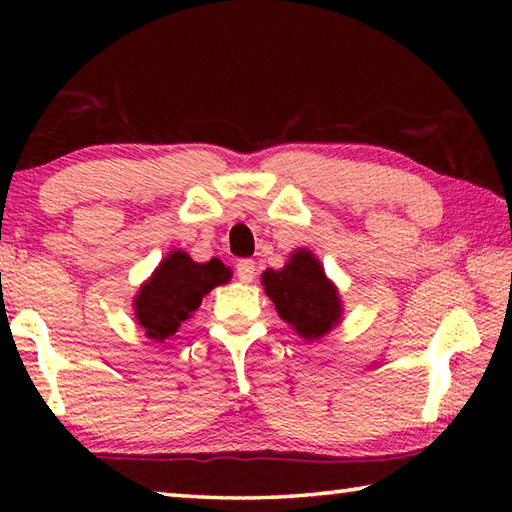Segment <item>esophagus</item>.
<instances>
[{
    "instance_id": "esophagus-1",
    "label": "esophagus",
    "mask_w": 512,
    "mask_h": 512,
    "mask_svg": "<svg viewBox=\"0 0 512 512\" xmlns=\"http://www.w3.org/2000/svg\"><path fill=\"white\" fill-rule=\"evenodd\" d=\"M255 271L257 266L253 259H241V262H237V277L241 282H253L255 280Z\"/></svg>"
}]
</instances>
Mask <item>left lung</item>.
Wrapping results in <instances>:
<instances>
[{
	"mask_svg": "<svg viewBox=\"0 0 512 512\" xmlns=\"http://www.w3.org/2000/svg\"><path fill=\"white\" fill-rule=\"evenodd\" d=\"M262 287L275 311L305 341H318L343 320V300L320 259L309 248H296L282 268H266Z\"/></svg>",
	"mask_w": 512,
	"mask_h": 512,
	"instance_id": "1",
	"label": "left lung"
}]
</instances>
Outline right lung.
Returning <instances> with one entry per match:
<instances>
[{
	"mask_svg": "<svg viewBox=\"0 0 512 512\" xmlns=\"http://www.w3.org/2000/svg\"><path fill=\"white\" fill-rule=\"evenodd\" d=\"M230 266L212 257L210 262H194L185 250L173 248L155 266L149 280L140 284L133 298L137 325L153 341H167L178 327L194 316L203 298L214 287L228 284Z\"/></svg>",
	"mask_w": 512,
	"mask_h": 512,
	"instance_id": "1",
	"label": "right lung"
}]
</instances>
